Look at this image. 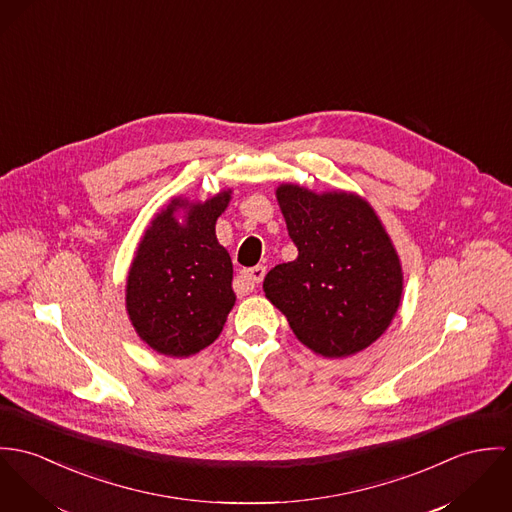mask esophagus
Wrapping results in <instances>:
<instances>
[{
	"label": "esophagus",
	"mask_w": 512,
	"mask_h": 512,
	"mask_svg": "<svg viewBox=\"0 0 512 512\" xmlns=\"http://www.w3.org/2000/svg\"><path fill=\"white\" fill-rule=\"evenodd\" d=\"M265 277V267L259 265V267H253V269H247V271H241L239 279L235 281V288L239 294H247V292H253L259 283L263 281Z\"/></svg>",
	"instance_id": "1"
}]
</instances>
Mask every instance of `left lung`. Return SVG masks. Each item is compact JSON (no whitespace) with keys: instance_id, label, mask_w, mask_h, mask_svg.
I'll use <instances>...</instances> for the list:
<instances>
[{"instance_id":"8db88e82","label":"left lung","mask_w":512,"mask_h":512,"mask_svg":"<svg viewBox=\"0 0 512 512\" xmlns=\"http://www.w3.org/2000/svg\"><path fill=\"white\" fill-rule=\"evenodd\" d=\"M298 257L265 277V296L316 355L341 359L379 340L391 326L404 275L391 235L355 192L277 186Z\"/></svg>"}]
</instances>
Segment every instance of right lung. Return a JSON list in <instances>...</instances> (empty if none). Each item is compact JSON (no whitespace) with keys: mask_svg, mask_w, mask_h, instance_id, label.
<instances>
[{"mask_svg":"<svg viewBox=\"0 0 512 512\" xmlns=\"http://www.w3.org/2000/svg\"><path fill=\"white\" fill-rule=\"evenodd\" d=\"M231 192L220 190L204 202L172 198L137 245L125 308L137 336L161 355L190 357L224 330L235 292L231 257L216 237V222Z\"/></svg>","mask_w":512,"mask_h":512,"instance_id":"right-lung-1","label":"right lung"}]
</instances>
